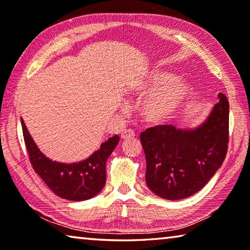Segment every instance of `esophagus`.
Here are the masks:
<instances>
[{"label":"esophagus","mask_w":250,"mask_h":250,"mask_svg":"<svg viewBox=\"0 0 250 250\" xmlns=\"http://www.w3.org/2000/svg\"><path fill=\"white\" fill-rule=\"evenodd\" d=\"M134 135H135V133H134V131L132 129H125V130L122 131L121 138L122 139H129V138L134 137Z\"/></svg>","instance_id":"obj_1"}]
</instances>
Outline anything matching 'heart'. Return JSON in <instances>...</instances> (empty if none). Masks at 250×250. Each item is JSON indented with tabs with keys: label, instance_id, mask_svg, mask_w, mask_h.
Instances as JSON below:
<instances>
[{
	"label": "heart",
	"instance_id": "b5f03b06",
	"mask_svg": "<svg viewBox=\"0 0 250 250\" xmlns=\"http://www.w3.org/2000/svg\"><path fill=\"white\" fill-rule=\"evenodd\" d=\"M141 107L143 117L153 124L170 119L188 103L192 88L185 80L163 70H153L133 89V95L146 96Z\"/></svg>",
	"mask_w": 250,
	"mask_h": 250
}]
</instances>
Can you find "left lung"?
<instances>
[{"label": "left lung", "instance_id": "1", "mask_svg": "<svg viewBox=\"0 0 250 250\" xmlns=\"http://www.w3.org/2000/svg\"><path fill=\"white\" fill-rule=\"evenodd\" d=\"M218 97L208 119L195 130L160 125L140 134L146 181L156 195L167 200L191 196L221 167L229 141V103L225 95Z\"/></svg>", "mask_w": 250, "mask_h": 250}]
</instances>
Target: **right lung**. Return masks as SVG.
Returning a JSON list of instances; mask_svg holds the SVG:
<instances>
[{"label":"right lung","mask_w":250,"mask_h":250,"mask_svg":"<svg viewBox=\"0 0 250 250\" xmlns=\"http://www.w3.org/2000/svg\"><path fill=\"white\" fill-rule=\"evenodd\" d=\"M22 130L28 159L37 174L58 196L69 201H84L97 195L105 184V162L119 142V137L108 139L100 149L83 162H55L42 153L29 134L23 119Z\"/></svg>","instance_id":"obj_1"}]
</instances>
